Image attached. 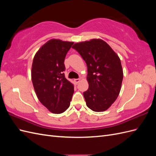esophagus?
<instances>
[{"label": "esophagus", "instance_id": "esophagus-1", "mask_svg": "<svg viewBox=\"0 0 156 156\" xmlns=\"http://www.w3.org/2000/svg\"><path fill=\"white\" fill-rule=\"evenodd\" d=\"M80 80H81V79H75L73 80V81H74V82H75V83L77 84V83H79Z\"/></svg>", "mask_w": 156, "mask_h": 156}]
</instances>
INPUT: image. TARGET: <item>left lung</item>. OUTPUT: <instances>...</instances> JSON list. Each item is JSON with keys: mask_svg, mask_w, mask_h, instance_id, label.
<instances>
[{"mask_svg": "<svg viewBox=\"0 0 156 156\" xmlns=\"http://www.w3.org/2000/svg\"><path fill=\"white\" fill-rule=\"evenodd\" d=\"M72 48L87 65L89 87L83 92L87 107L96 112L106 111L119 96L123 80L119 56L100 39L76 43Z\"/></svg>", "mask_w": 156, "mask_h": 156, "instance_id": "obj_1", "label": "left lung"}]
</instances>
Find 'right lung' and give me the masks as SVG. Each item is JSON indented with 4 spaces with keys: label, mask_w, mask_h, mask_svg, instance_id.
Segmentation results:
<instances>
[{
    "label": "right lung",
    "mask_w": 156,
    "mask_h": 156,
    "mask_svg": "<svg viewBox=\"0 0 156 156\" xmlns=\"http://www.w3.org/2000/svg\"><path fill=\"white\" fill-rule=\"evenodd\" d=\"M73 42L52 39L33 59L31 77L36 96L49 111L60 114L66 111L74 92L73 84L65 77L64 60Z\"/></svg>",
    "instance_id": "1"
}]
</instances>
